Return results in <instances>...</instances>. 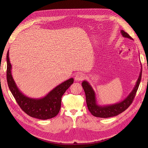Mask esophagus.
I'll return each mask as SVG.
<instances>
[{
    "label": "esophagus",
    "instance_id": "34e87169",
    "mask_svg": "<svg viewBox=\"0 0 148 148\" xmlns=\"http://www.w3.org/2000/svg\"><path fill=\"white\" fill-rule=\"evenodd\" d=\"M84 78V75L81 73H78L75 75V79L76 82H81Z\"/></svg>",
    "mask_w": 148,
    "mask_h": 148
}]
</instances>
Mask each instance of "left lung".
I'll return each mask as SVG.
<instances>
[{
  "label": "left lung",
  "mask_w": 148,
  "mask_h": 148,
  "mask_svg": "<svg viewBox=\"0 0 148 148\" xmlns=\"http://www.w3.org/2000/svg\"><path fill=\"white\" fill-rule=\"evenodd\" d=\"M121 33L124 38L133 39L127 33L123 30H121ZM142 75V66L135 87L132 92L124 100L114 104L107 106H99L97 104L96 93L93 90L92 86L87 81L82 82V86L86 95V101L89 111L92 115L96 117L109 118L117 115L126 110L131 105L133 99L135 98L136 91L140 85Z\"/></svg>",
  "instance_id": "obj_1"
}]
</instances>
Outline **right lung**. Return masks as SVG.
<instances>
[{"label": "right lung", "instance_id": "add662e5", "mask_svg": "<svg viewBox=\"0 0 148 148\" xmlns=\"http://www.w3.org/2000/svg\"><path fill=\"white\" fill-rule=\"evenodd\" d=\"M7 64L8 88L21 109L30 117L38 119L46 120L56 117L60 109L62 97L66 89L73 83V78H70L58 85L44 97L35 99L25 96L16 86L12 75L9 51H8L7 54Z\"/></svg>", "mask_w": 148, "mask_h": 148}]
</instances>
